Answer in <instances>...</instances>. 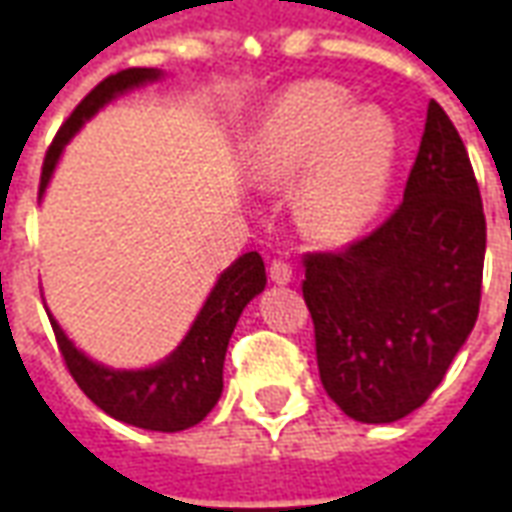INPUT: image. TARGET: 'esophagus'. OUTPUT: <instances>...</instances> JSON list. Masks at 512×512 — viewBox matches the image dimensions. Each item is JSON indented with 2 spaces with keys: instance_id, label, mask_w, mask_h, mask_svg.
I'll return each instance as SVG.
<instances>
[{
  "instance_id": "1",
  "label": "esophagus",
  "mask_w": 512,
  "mask_h": 512,
  "mask_svg": "<svg viewBox=\"0 0 512 512\" xmlns=\"http://www.w3.org/2000/svg\"><path fill=\"white\" fill-rule=\"evenodd\" d=\"M268 277H271V282H277V285H288L290 279H293V268L285 260H271Z\"/></svg>"
}]
</instances>
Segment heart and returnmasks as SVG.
I'll use <instances>...</instances> for the list:
<instances>
[{
	"instance_id": "b5f03b06",
	"label": "heart",
	"mask_w": 512,
	"mask_h": 512,
	"mask_svg": "<svg viewBox=\"0 0 512 512\" xmlns=\"http://www.w3.org/2000/svg\"><path fill=\"white\" fill-rule=\"evenodd\" d=\"M400 136L381 106H354L334 82H301L279 95L255 136V175L299 186V219L315 238L343 244L384 211Z\"/></svg>"
}]
</instances>
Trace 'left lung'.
I'll list each match as a JSON object with an SVG mask.
<instances>
[{
  "mask_svg": "<svg viewBox=\"0 0 512 512\" xmlns=\"http://www.w3.org/2000/svg\"><path fill=\"white\" fill-rule=\"evenodd\" d=\"M485 213L447 112L428 104L403 202L343 252L304 255L326 395L356 422H397L430 397L480 312Z\"/></svg>",
  "mask_w": 512,
  "mask_h": 512,
  "instance_id": "left-lung-1",
  "label": "left lung"
}]
</instances>
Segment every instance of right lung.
<instances>
[{"label":"right lung","instance_id":"add662e5","mask_svg":"<svg viewBox=\"0 0 512 512\" xmlns=\"http://www.w3.org/2000/svg\"><path fill=\"white\" fill-rule=\"evenodd\" d=\"M156 79H161L158 68H128L98 84L93 93L73 109L71 117L54 136L49 153L43 158L40 194L49 186L54 167L65 145L71 142V136L98 109H104L117 95L147 82H156ZM263 288H266L263 257L257 252H246L216 279L211 296L202 304L200 315L194 318L183 343L167 359L145 370H115V367L98 365L65 337L60 323L51 318V312L49 321L73 381L95 406L134 428L178 433L202 422L211 414L216 400L222 397L224 354H227L235 323L246 304L255 299L257 293H263Z\"/></svg>","mask_w":512,"mask_h":512}]
</instances>
